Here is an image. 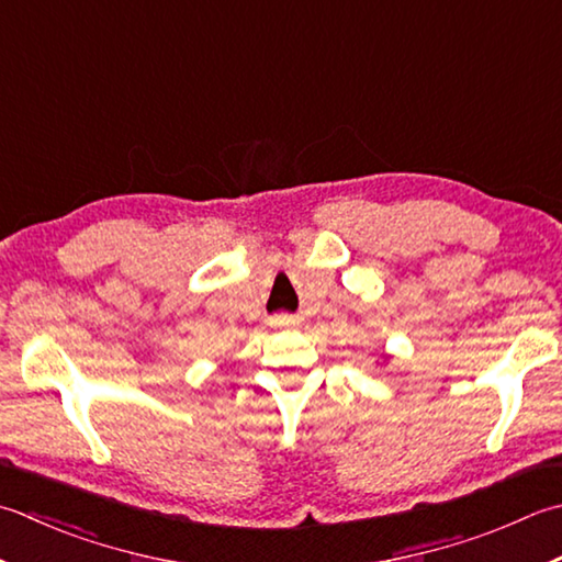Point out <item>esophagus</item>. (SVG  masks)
Returning <instances> with one entry per match:
<instances>
[{
	"instance_id": "34e87169",
	"label": "esophagus",
	"mask_w": 562,
	"mask_h": 562,
	"mask_svg": "<svg viewBox=\"0 0 562 562\" xmlns=\"http://www.w3.org/2000/svg\"><path fill=\"white\" fill-rule=\"evenodd\" d=\"M274 324L278 326H294V324H300V316H294V314H278L272 318Z\"/></svg>"
}]
</instances>
